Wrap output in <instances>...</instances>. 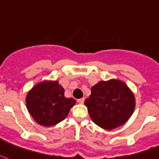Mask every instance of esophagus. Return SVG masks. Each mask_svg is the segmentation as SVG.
<instances>
[{
	"label": "esophagus",
	"mask_w": 159,
	"mask_h": 159,
	"mask_svg": "<svg viewBox=\"0 0 159 159\" xmlns=\"http://www.w3.org/2000/svg\"><path fill=\"white\" fill-rule=\"evenodd\" d=\"M84 101H85L84 98H80V99H78V100H77V102H78V103H80V104L83 103V102H84Z\"/></svg>",
	"instance_id": "34e87169"
}]
</instances>
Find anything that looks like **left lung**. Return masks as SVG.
Instances as JSON below:
<instances>
[{
    "mask_svg": "<svg viewBox=\"0 0 159 159\" xmlns=\"http://www.w3.org/2000/svg\"><path fill=\"white\" fill-rule=\"evenodd\" d=\"M84 103L97 125L112 130L124 124L131 117L135 99L124 82L113 79L93 86Z\"/></svg>",
    "mask_w": 159,
    "mask_h": 159,
    "instance_id": "obj_1",
    "label": "left lung"
}]
</instances>
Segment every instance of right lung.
Instances as JSON below:
<instances>
[{
  "label": "right lung",
  "mask_w": 159,
  "mask_h": 159,
  "mask_svg": "<svg viewBox=\"0 0 159 159\" xmlns=\"http://www.w3.org/2000/svg\"><path fill=\"white\" fill-rule=\"evenodd\" d=\"M27 110L36 123L42 126L56 125L66 118L76 103L66 98L58 82H42L36 85L26 97Z\"/></svg>",
  "instance_id": "1"
}]
</instances>
